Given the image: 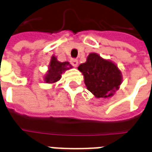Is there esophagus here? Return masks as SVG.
<instances>
[{"instance_id": "obj_1", "label": "esophagus", "mask_w": 152, "mask_h": 152, "mask_svg": "<svg viewBox=\"0 0 152 152\" xmlns=\"http://www.w3.org/2000/svg\"><path fill=\"white\" fill-rule=\"evenodd\" d=\"M70 63L74 67H76L78 66V60H76V59H72L70 60Z\"/></svg>"}]
</instances>
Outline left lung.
Masks as SVG:
<instances>
[{"label": "left lung", "mask_w": 152, "mask_h": 152, "mask_svg": "<svg viewBox=\"0 0 152 152\" xmlns=\"http://www.w3.org/2000/svg\"><path fill=\"white\" fill-rule=\"evenodd\" d=\"M78 69L83 75L87 89L96 98L113 96L122 83V72L118 66L96 53H89L86 62L80 64Z\"/></svg>", "instance_id": "8db88e82"}]
</instances>
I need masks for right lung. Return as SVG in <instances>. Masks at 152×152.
<instances>
[{
	"label": "right lung",
	"instance_id": "right-lung-1",
	"mask_svg": "<svg viewBox=\"0 0 152 152\" xmlns=\"http://www.w3.org/2000/svg\"><path fill=\"white\" fill-rule=\"evenodd\" d=\"M72 67L69 62L61 63L58 61L56 56H53L49 65L47 73L44 76V81L47 83H55L60 80L61 74L64 72V71Z\"/></svg>",
	"mask_w": 152,
	"mask_h": 152
}]
</instances>
